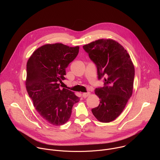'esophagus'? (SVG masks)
Wrapping results in <instances>:
<instances>
[{"label": "esophagus", "instance_id": "esophagus-1", "mask_svg": "<svg viewBox=\"0 0 160 160\" xmlns=\"http://www.w3.org/2000/svg\"><path fill=\"white\" fill-rule=\"evenodd\" d=\"M90 92H86V93L85 92V93H83V94H82V96H83L84 98H87V97L90 95Z\"/></svg>", "mask_w": 160, "mask_h": 160}]
</instances>
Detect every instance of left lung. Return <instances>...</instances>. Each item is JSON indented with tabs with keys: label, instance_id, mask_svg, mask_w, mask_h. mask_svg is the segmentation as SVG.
I'll return each mask as SVG.
<instances>
[{
	"label": "left lung",
	"instance_id": "1",
	"mask_svg": "<svg viewBox=\"0 0 160 160\" xmlns=\"http://www.w3.org/2000/svg\"><path fill=\"white\" fill-rule=\"evenodd\" d=\"M96 65L98 79L104 78V86L95 94L99 105L92 109L98 120L109 123L123 111L132 95L135 69L127 50L115 40L99 39L83 46Z\"/></svg>",
	"mask_w": 160,
	"mask_h": 160
}]
</instances>
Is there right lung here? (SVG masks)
<instances>
[{
    "label": "right lung",
    "mask_w": 160,
    "mask_h": 160,
    "mask_svg": "<svg viewBox=\"0 0 160 160\" xmlns=\"http://www.w3.org/2000/svg\"><path fill=\"white\" fill-rule=\"evenodd\" d=\"M79 52V46L61 43L45 44L35 50L27 64L26 88L39 115L51 125L69 120L73 106L80 98L72 91L59 88L66 68Z\"/></svg>",
    "instance_id": "obj_1"
}]
</instances>
